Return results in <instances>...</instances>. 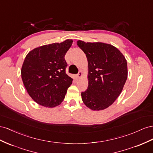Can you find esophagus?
Returning <instances> with one entry per match:
<instances>
[{
    "mask_svg": "<svg viewBox=\"0 0 153 153\" xmlns=\"http://www.w3.org/2000/svg\"><path fill=\"white\" fill-rule=\"evenodd\" d=\"M81 76H82V72L81 71H79V72H78V74H77V77L78 78H80Z\"/></svg>",
    "mask_w": 153,
    "mask_h": 153,
    "instance_id": "obj_1",
    "label": "esophagus"
}]
</instances>
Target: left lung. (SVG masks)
Listing matches in <instances>:
<instances>
[{"label":"left lung","mask_w":153,"mask_h":153,"mask_svg":"<svg viewBox=\"0 0 153 153\" xmlns=\"http://www.w3.org/2000/svg\"><path fill=\"white\" fill-rule=\"evenodd\" d=\"M88 62V88L81 92L85 105L102 110L114 102L128 77L127 61L116 47L101 42L77 41Z\"/></svg>","instance_id":"8db88e82"}]
</instances>
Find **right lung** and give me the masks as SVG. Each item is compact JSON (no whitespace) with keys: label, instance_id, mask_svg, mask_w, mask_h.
<instances>
[{"label":"right lung","instance_id":"1","mask_svg":"<svg viewBox=\"0 0 153 153\" xmlns=\"http://www.w3.org/2000/svg\"><path fill=\"white\" fill-rule=\"evenodd\" d=\"M73 41L39 47L26 56L21 70L25 89L34 101L45 107L61 104L73 79L65 72V55Z\"/></svg>","mask_w":153,"mask_h":153}]
</instances>
